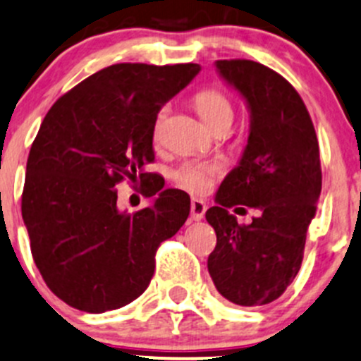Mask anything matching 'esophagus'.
Returning <instances> with one entry per match:
<instances>
[{
	"instance_id": "1",
	"label": "esophagus",
	"mask_w": 361,
	"mask_h": 361,
	"mask_svg": "<svg viewBox=\"0 0 361 361\" xmlns=\"http://www.w3.org/2000/svg\"><path fill=\"white\" fill-rule=\"evenodd\" d=\"M207 211V206L204 200L200 199H192V204H190V218L193 221H200V219L204 218V214H206Z\"/></svg>"
}]
</instances>
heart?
<instances>
[{
  "instance_id": "b5f03b06",
  "label": "heart",
  "mask_w": 361,
  "mask_h": 361,
  "mask_svg": "<svg viewBox=\"0 0 361 361\" xmlns=\"http://www.w3.org/2000/svg\"><path fill=\"white\" fill-rule=\"evenodd\" d=\"M193 105H195L197 112H199L200 119L207 124L209 128L218 126L221 123H230L233 119V109L228 98L221 93L219 90H202L195 94L193 98ZM166 109H162L157 114L154 123V136L159 138V133H161L162 121H164ZM218 173V166L214 164H204V162H195V161H187L183 164L178 166L173 171V180L176 181L180 187L187 188V190L202 193L209 190L212 185V178Z\"/></svg>"
}]
</instances>
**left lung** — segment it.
<instances>
[{"mask_svg":"<svg viewBox=\"0 0 361 361\" xmlns=\"http://www.w3.org/2000/svg\"><path fill=\"white\" fill-rule=\"evenodd\" d=\"M221 79L249 109L247 145L206 212L216 231L207 270L223 298L238 306L275 301L298 275L306 231L322 192L320 150L305 102L289 81L252 60H216ZM260 211L238 226L228 207Z\"/></svg>","mask_w":361,"mask_h":361,"instance_id":"1","label":"left lung"}]
</instances>
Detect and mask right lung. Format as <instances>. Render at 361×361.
Returning a JSON list of instances; mask_svg holds the SVG:
<instances>
[{"mask_svg": "<svg viewBox=\"0 0 361 361\" xmlns=\"http://www.w3.org/2000/svg\"><path fill=\"white\" fill-rule=\"evenodd\" d=\"M199 63H116L60 97L30 147L22 218L50 290L88 313L142 295L155 250L190 214V197L147 173L159 111L199 74ZM140 180L158 197L130 215L115 185Z\"/></svg>", "mask_w": 361, "mask_h": 361, "instance_id": "add662e5", "label": "right lung"}]
</instances>
